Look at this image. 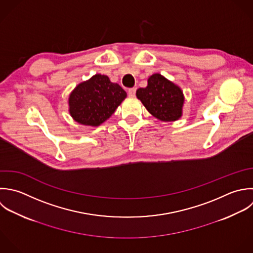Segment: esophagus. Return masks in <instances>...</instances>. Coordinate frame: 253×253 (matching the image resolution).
Masks as SVG:
<instances>
[{
	"mask_svg": "<svg viewBox=\"0 0 253 253\" xmlns=\"http://www.w3.org/2000/svg\"><path fill=\"white\" fill-rule=\"evenodd\" d=\"M135 94H136V88H135V87L130 88V89L128 90V95H129V97H134Z\"/></svg>",
	"mask_w": 253,
	"mask_h": 253,
	"instance_id": "34e87169",
	"label": "esophagus"
}]
</instances>
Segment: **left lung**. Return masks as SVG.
I'll return each mask as SVG.
<instances>
[{
  "instance_id": "1",
  "label": "left lung",
  "mask_w": 253,
  "mask_h": 253,
  "mask_svg": "<svg viewBox=\"0 0 253 253\" xmlns=\"http://www.w3.org/2000/svg\"><path fill=\"white\" fill-rule=\"evenodd\" d=\"M136 95L146 109L161 121H176L182 116L184 104L182 89L159 73L150 76L148 85L138 88Z\"/></svg>"
}]
</instances>
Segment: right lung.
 Masks as SVG:
<instances>
[{"label": "right lung", "instance_id": "obj_1", "mask_svg": "<svg viewBox=\"0 0 253 253\" xmlns=\"http://www.w3.org/2000/svg\"><path fill=\"white\" fill-rule=\"evenodd\" d=\"M126 91L105 75L80 83L69 95V113L79 124L96 127L106 121L126 98Z\"/></svg>", "mask_w": 253, "mask_h": 253}]
</instances>
